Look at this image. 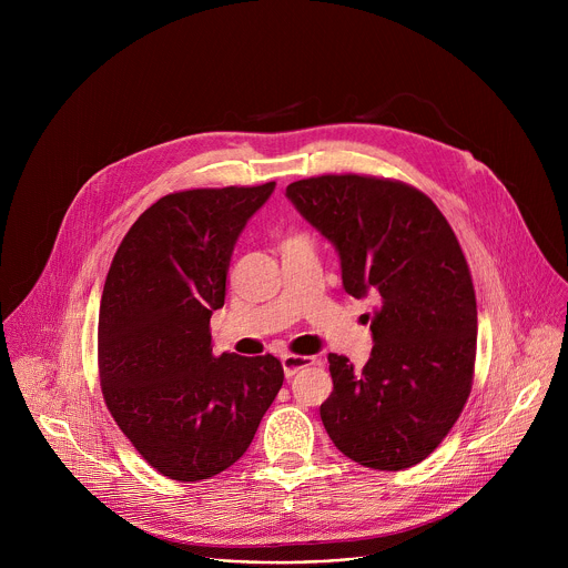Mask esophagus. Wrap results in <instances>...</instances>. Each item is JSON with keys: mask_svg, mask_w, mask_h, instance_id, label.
I'll list each match as a JSON object with an SVG mask.
<instances>
[{"mask_svg": "<svg viewBox=\"0 0 568 568\" xmlns=\"http://www.w3.org/2000/svg\"><path fill=\"white\" fill-rule=\"evenodd\" d=\"M281 364H283L285 377H292V375H296L298 371L312 366V364H314V357H307V355H283V357H281Z\"/></svg>", "mask_w": 568, "mask_h": 568, "instance_id": "1", "label": "esophagus"}]
</instances>
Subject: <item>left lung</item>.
Wrapping results in <instances>:
<instances>
[{
  "mask_svg": "<svg viewBox=\"0 0 568 568\" xmlns=\"http://www.w3.org/2000/svg\"><path fill=\"white\" fill-rule=\"evenodd\" d=\"M285 193L339 252L344 290L377 301L366 366L355 371L348 357L328 355L333 393L321 404L323 427L364 467L418 465L471 390L476 296L458 240L423 191L397 180L321 175Z\"/></svg>",
  "mask_w": 568,
  "mask_h": 568,
  "instance_id": "1",
  "label": "left lung"
}]
</instances>
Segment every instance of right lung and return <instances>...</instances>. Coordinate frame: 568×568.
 Listing matches in <instances>:
<instances>
[{"mask_svg": "<svg viewBox=\"0 0 568 568\" xmlns=\"http://www.w3.org/2000/svg\"><path fill=\"white\" fill-rule=\"evenodd\" d=\"M261 186L171 193L130 226L99 314L108 409L134 449L173 480L231 467L283 386L274 355H213L211 314L224 305L233 245L270 200Z\"/></svg>", "mask_w": 568, "mask_h": 568, "instance_id": "obj_1", "label": "right lung"}]
</instances>
